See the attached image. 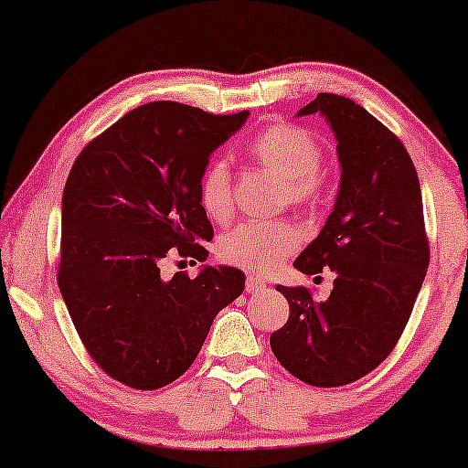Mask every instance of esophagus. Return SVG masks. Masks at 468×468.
Instances as JSON below:
<instances>
[{"mask_svg":"<svg viewBox=\"0 0 468 468\" xmlns=\"http://www.w3.org/2000/svg\"><path fill=\"white\" fill-rule=\"evenodd\" d=\"M245 287H247V292H249V293H260V292H266V281H264V279H258V277H251V274H249Z\"/></svg>","mask_w":468,"mask_h":468,"instance_id":"34e87169","label":"esophagus"}]
</instances>
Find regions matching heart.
<instances>
[{
    "label": "heart",
    "mask_w": 468,
    "mask_h": 468,
    "mask_svg": "<svg viewBox=\"0 0 468 468\" xmlns=\"http://www.w3.org/2000/svg\"><path fill=\"white\" fill-rule=\"evenodd\" d=\"M255 162L283 178V197L298 208L322 202L328 175L319 164L322 144L315 133L296 123H272L255 133L247 146ZM197 202L215 223L234 217L232 172L226 162H213L197 181ZM300 245V232L290 219L249 221L223 236L219 255L228 264L266 277L277 271Z\"/></svg>",
    "instance_id": "b5f03b06"
}]
</instances>
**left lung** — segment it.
I'll list each match as a JSON object with an SVG mask.
<instances>
[{"label":"left lung","instance_id":"obj_1","mask_svg":"<svg viewBox=\"0 0 468 468\" xmlns=\"http://www.w3.org/2000/svg\"><path fill=\"white\" fill-rule=\"evenodd\" d=\"M319 112L338 140L341 189L328 221L293 266L330 271L335 287L277 285L290 303L272 354L300 381L338 388L375 370L399 343L426 277L431 247L421 189L405 144L354 100L319 93L298 114Z\"/></svg>","mask_w":468,"mask_h":468}]
</instances>
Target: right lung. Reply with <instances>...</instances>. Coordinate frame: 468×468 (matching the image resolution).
<instances>
[{
  "instance_id": "right-lung-1",
  "label": "right lung",
  "mask_w": 468,
  "mask_h": 468,
  "mask_svg": "<svg viewBox=\"0 0 468 468\" xmlns=\"http://www.w3.org/2000/svg\"><path fill=\"white\" fill-rule=\"evenodd\" d=\"M249 117L151 101L87 143L61 204L59 290L87 354L114 381L157 389L200 354L245 290L236 268L162 277L165 258L204 261L213 226L197 202L210 153Z\"/></svg>"
}]
</instances>
